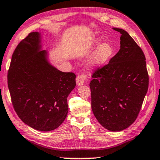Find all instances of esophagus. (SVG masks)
Masks as SVG:
<instances>
[{"mask_svg":"<svg viewBox=\"0 0 160 160\" xmlns=\"http://www.w3.org/2000/svg\"><path fill=\"white\" fill-rule=\"evenodd\" d=\"M84 81H85V77L82 75H80L78 76L76 78V84L78 87H80L84 84Z\"/></svg>","mask_w":160,"mask_h":160,"instance_id":"1","label":"esophagus"}]
</instances>
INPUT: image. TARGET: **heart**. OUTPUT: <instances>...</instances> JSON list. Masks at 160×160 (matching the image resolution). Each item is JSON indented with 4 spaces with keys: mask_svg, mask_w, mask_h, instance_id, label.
Here are the masks:
<instances>
[{
    "mask_svg": "<svg viewBox=\"0 0 160 160\" xmlns=\"http://www.w3.org/2000/svg\"><path fill=\"white\" fill-rule=\"evenodd\" d=\"M96 46L98 42H96ZM114 48L111 43L105 42L101 43L93 53L89 62V65L92 68H100L109 61L114 55Z\"/></svg>",
    "mask_w": 160,
    "mask_h": 160,
    "instance_id": "obj_1",
    "label": "heart"
}]
</instances>
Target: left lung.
I'll return each instance as SVG.
<instances>
[{"label":"left lung","mask_w":160,"mask_h":160,"mask_svg":"<svg viewBox=\"0 0 160 160\" xmlns=\"http://www.w3.org/2000/svg\"><path fill=\"white\" fill-rule=\"evenodd\" d=\"M120 32V49L108 64L93 74L89 87L92 109L105 129L118 132L136 120L148 92V75L142 50L126 31Z\"/></svg>","instance_id":"1"}]
</instances>
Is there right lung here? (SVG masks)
<instances>
[{"label":"right lung","mask_w":160,"mask_h":160,"mask_svg":"<svg viewBox=\"0 0 160 160\" xmlns=\"http://www.w3.org/2000/svg\"><path fill=\"white\" fill-rule=\"evenodd\" d=\"M42 37L30 32L12 55L8 84L14 110L21 121L39 131L58 128L67 117V97L76 75L59 71L43 50Z\"/></svg>","instance_id":"1"}]
</instances>
